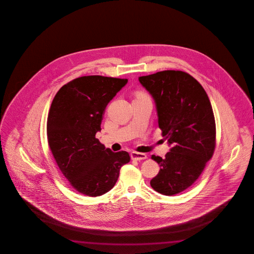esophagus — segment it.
Here are the masks:
<instances>
[{
    "mask_svg": "<svg viewBox=\"0 0 254 254\" xmlns=\"http://www.w3.org/2000/svg\"><path fill=\"white\" fill-rule=\"evenodd\" d=\"M130 157L131 159L136 160V161H141V160L146 159V155L143 153H138V152H131L130 153Z\"/></svg>",
    "mask_w": 254,
    "mask_h": 254,
    "instance_id": "34e87169",
    "label": "esophagus"
}]
</instances>
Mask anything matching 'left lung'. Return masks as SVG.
Listing matches in <instances>:
<instances>
[{
  "label": "left lung",
  "mask_w": 254,
  "mask_h": 254,
  "mask_svg": "<svg viewBox=\"0 0 254 254\" xmlns=\"http://www.w3.org/2000/svg\"><path fill=\"white\" fill-rule=\"evenodd\" d=\"M155 101L158 126L170 152L150 185L173 195L190 188L201 175L215 148L216 127L210 99L202 85L189 73L167 70L138 77Z\"/></svg>",
  "instance_id": "left-lung-1"
}]
</instances>
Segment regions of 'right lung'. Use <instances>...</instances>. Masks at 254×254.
<instances>
[{"instance_id":"add662e5","label":"right lung","mask_w":254,"mask_h":254,"mask_svg":"<svg viewBox=\"0 0 254 254\" xmlns=\"http://www.w3.org/2000/svg\"><path fill=\"white\" fill-rule=\"evenodd\" d=\"M127 79L89 75L61 87L52 100L47 120L52 155L73 189L89 196L112 190L120 169L129 162L126 151L112 152L95 138L108 104Z\"/></svg>"}]
</instances>
